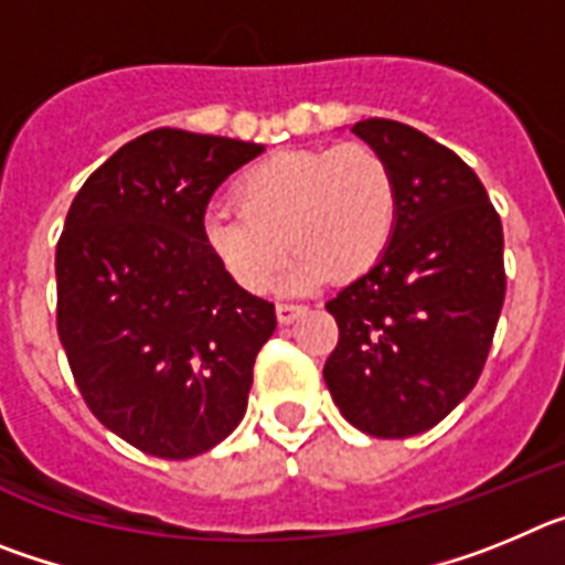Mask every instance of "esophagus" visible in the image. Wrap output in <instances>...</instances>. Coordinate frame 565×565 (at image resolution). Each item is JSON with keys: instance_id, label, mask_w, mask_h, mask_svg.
I'll return each instance as SVG.
<instances>
[{"instance_id": "esophagus-1", "label": "esophagus", "mask_w": 565, "mask_h": 565, "mask_svg": "<svg viewBox=\"0 0 565 565\" xmlns=\"http://www.w3.org/2000/svg\"><path fill=\"white\" fill-rule=\"evenodd\" d=\"M308 308L306 306H297V302H279L277 306V319H279V326H291L294 319L302 317Z\"/></svg>"}]
</instances>
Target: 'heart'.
<instances>
[{
  "instance_id": "1",
  "label": "heart",
  "mask_w": 565,
  "mask_h": 565,
  "mask_svg": "<svg viewBox=\"0 0 565 565\" xmlns=\"http://www.w3.org/2000/svg\"><path fill=\"white\" fill-rule=\"evenodd\" d=\"M237 209L203 217V243L243 291L263 294L299 252L288 291L371 271L391 246L398 186L391 163L364 143L286 149L254 163L234 183Z\"/></svg>"
}]
</instances>
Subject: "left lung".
<instances>
[{
    "instance_id": "8db88e82",
    "label": "left lung",
    "mask_w": 565,
    "mask_h": 565,
    "mask_svg": "<svg viewBox=\"0 0 565 565\" xmlns=\"http://www.w3.org/2000/svg\"><path fill=\"white\" fill-rule=\"evenodd\" d=\"M351 132L391 163L398 221L376 266L326 306L339 342L322 376L356 430L418 436L483 371L507 294L501 217L478 174L418 129L367 118Z\"/></svg>"
}]
</instances>
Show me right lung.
I'll list each match as a JSON object with an SVG mask.
<instances>
[{"label":"right lung","instance_id":"1","mask_svg":"<svg viewBox=\"0 0 565 565\" xmlns=\"http://www.w3.org/2000/svg\"><path fill=\"white\" fill-rule=\"evenodd\" d=\"M263 149L152 129L89 174L67 212L58 339L93 416L147 456H201L246 416L277 317L209 254L203 214Z\"/></svg>","mask_w":565,"mask_h":565}]
</instances>
